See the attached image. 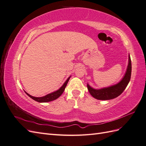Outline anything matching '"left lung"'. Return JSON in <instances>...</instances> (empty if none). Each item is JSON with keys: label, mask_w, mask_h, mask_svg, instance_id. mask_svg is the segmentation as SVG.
Returning <instances> with one entry per match:
<instances>
[{"label": "left lung", "mask_w": 146, "mask_h": 146, "mask_svg": "<svg viewBox=\"0 0 146 146\" xmlns=\"http://www.w3.org/2000/svg\"><path fill=\"white\" fill-rule=\"evenodd\" d=\"M131 73V59L129 55V65H128L127 69L125 76L123 77L122 80L112 86L108 88H103L101 90H94L87 85L88 90L89 91L91 95L95 99L99 100H110L117 98L119 95H121L123 91L125 90L127 86L129 84Z\"/></svg>", "instance_id": "obj_1"}]
</instances>
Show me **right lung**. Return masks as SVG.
Segmentation results:
<instances>
[{"instance_id": "obj_1", "label": "right lung", "mask_w": 146, "mask_h": 146, "mask_svg": "<svg viewBox=\"0 0 146 146\" xmlns=\"http://www.w3.org/2000/svg\"><path fill=\"white\" fill-rule=\"evenodd\" d=\"M69 78H70V77H69L68 78V80L66 81V82L64 83V85L62 86H61L58 90H57L55 92H52V93L48 94H47L45 96H44V97H41V98H35V97H33V96L29 95L26 92H25L30 97V98H32V99H33L35 101L38 102H50V101H52V100H54L56 99L57 98H58L59 97L63 94V92L64 91L65 88H66V85H67Z\"/></svg>"}]
</instances>
